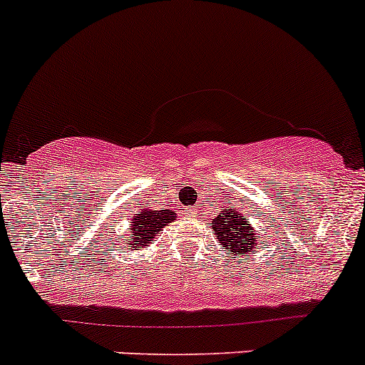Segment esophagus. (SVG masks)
Segmentation results:
<instances>
[{"label": "esophagus", "instance_id": "obj_1", "mask_svg": "<svg viewBox=\"0 0 365 365\" xmlns=\"http://www.w3.org/2000/svg\"><path fill=\"white\" fill-rule=\"evenodd\" d=\"M185 212H187V213H189V215H192V213H194V212H196V210H192V208H190V210H185Z\"/></svg>", "mask_w": 365, "mask_h": 365}]
</instances>
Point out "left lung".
<instances>
[{"label":"left lung","mask_w":365,"mask_h":365,"mask_svg":"<svg viewBox=\"0 0 365 365\" xmlns=\"http://www.w3.org/2000/svg\"><path fill=\"white\" fill-rule=\"evenodd\" d=\"M210 226H212L213 233L219 237L220 244L230 247V251L237 256L254 252L257 242L256 233L252 231L249 220L244 219L235 206L222 208V213Z\"/></svg>","instance_id":"left-lung-1"}]
</instances>
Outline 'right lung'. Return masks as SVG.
I'll return each instance as SVG.
<instances>
[{
    "label": "right lung",
    "instance_id": "obj_1",
    "mask_svg": "<svg viewBox=\"0 0 365 365\" xmlns=\"http://www.w3.org/2000/svg\"><path fill=\"white\" fill-rule=\"evenodd\" d=\"M175 219L176 215L173 210H143L139 212L134 222L130 224L132 231H134V240L128 244V247H145L146 244L152 242V238L160 233L162 227L168 226Z\"/></svg>",
    "mask_w": 365,
    "mask_h": 365
}]
</instances>
